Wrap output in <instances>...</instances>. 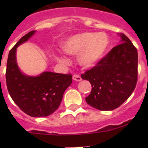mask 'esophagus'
<instances>
[{
  "label": "esophagus",
  "mask_w": 148,
  "mask_h": 148,
  "mask_svg": "<svg viewBox=\"0 0 148 148\" xmlns=\"http://www.w3.org/2000/svg\"><path fill=\"white\" fill-rule=\"evenodd\" d=\"M72 79L74 81H76V82L82 81V77H80V76L77 75V74H74V75H73Z\"/></svg>",
  "instance_id": "34e87169"
}]
</instances>
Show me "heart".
I'll use <instances>...</instances> for the list:
<instances>
[{
    "instance_id": "b5f03b06",
    "label": "heart",
    "mask_w": 148,
    "mask_h": 148,
    "mask_svg": "<svg viewBox=\"0 0 148 148\" xmlns=\"http://www.w3.org/2000/svg\"><path fill=\"white\" fill-rule=\"evenodd\" d=\"M110 45V38L104 33L82 32L69 37L61 44V49L69 55H77V62L84 68L95 66L105 55ZM58 61L64 62L62 56Z\"/></svg>"
}]
</instances>
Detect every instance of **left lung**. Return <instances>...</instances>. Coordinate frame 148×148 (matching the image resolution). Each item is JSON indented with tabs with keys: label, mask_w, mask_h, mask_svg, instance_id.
Wrapping results in <instances>:
<instances>
[{
	"label": "left lung",
	"mask_w": 148,
	"mask_h": 148,
	"mask_svg": "<svg viewBox=\"0 0 148 148\" xmlns=\"http://www.w3.org/2000/svg\"><path fill=\"white\" fill-rule=\"evenodd\" d=\"M119 35L122 43L81 75L92 87L86 102L102 111L120 107L132 95L138 81V51L125 34Z\"/></svg>",
	"instance_id": "8db88e82"
}]
</instances>
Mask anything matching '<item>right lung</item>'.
Segmentation results:
<instances>
[{"instance_id":"1","label":"right lung","mask_w":148,"mask_h":148,"mask_svg":"<svg viewBox=\"0 0 148 148\" xmlns=\"http://www.w3.org/2000/svg\"><path fill=\"white\" fill-rule=\"evenodd\" d=\"M36 31L23 36L10 51L7 61L6 84L10 97L18 107L34 117H47L60 105L65 90L72 82L71 74L44 71L38 76H28L16 62L18 46L26 42Z\"/></svg>"}]
</instances>
